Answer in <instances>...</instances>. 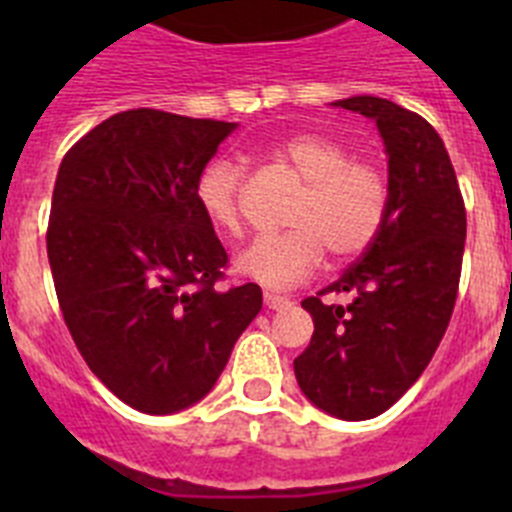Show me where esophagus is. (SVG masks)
Instances as JSON below:
<instances>
[{"mask_svg":"<svg viewBox=\"0 0 512 512\" xmlns=\"http://www.w3.org/2000/svg\"><path fill=\"white\" fill-rule=\"evenodd\" d=\"M264 305L269 310H279V307L289 305V300L284 295H274V292H264Z\"/></svg>","mask_w":512,"mask_h":512,"instance_id":"1","label":"esophagus"}]
</instances>
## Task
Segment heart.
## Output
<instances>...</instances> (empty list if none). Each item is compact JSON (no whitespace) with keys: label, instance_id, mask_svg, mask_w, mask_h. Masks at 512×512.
<instances>
[{"label":"heart","instance_id":"b5f03b06","mask_svg":"<svg viewBox=\"0 0 512 512\" xmlns=\"http://www.w3.org/2000/svg\"><path fill=\"white\" fill-rule=\"evenodd\" d=\"M271 156L300 176L287 223L289 230L261 235L238 256L243 277L269 289H287L312 277L325 248L338 261H351L377 243L390 215V176L372 158H356L346 140L328 133H292ZM197 205L217 230L243 228V171L215 158L197 176Z\"/></svg>","mask_w":512,"mask_h":512}]
</instances>
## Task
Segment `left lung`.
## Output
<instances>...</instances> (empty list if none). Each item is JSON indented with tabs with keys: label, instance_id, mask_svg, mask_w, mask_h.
<instances>
[{
	"label": "left lung",
	"instance_id": "left-lung-1",
	"mask_svg": "<svg viewBox=\"0 0 512 512\" xmlns=\"http://www.w3.org/2000/svg\"><path fill=\"white\" fill-rule=\"evenodd\" d=\"M336 104L377 120L390 156V215L377 243L338 282L302 300L315 333L295 359V377L325 413L369 420L413 387L449 328L467 210L431 122L366 94ZM346 291L348 306L322 300Z\"/></svg>",
	"mask_w": 512,
	"mask_h": 512
}]
</instances>
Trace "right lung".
<instances>
[{
    "instance_id": "1",
    "label": "right lung",
    "mask_w": 512,
    "mask_h": 512,
    "mask_svg": "<svg viewBox=\"0 0 512 512\" xmlns=\"http://www.w3.org/2000/svg\"><path fill=\"white\" fill-rule=\"evenodd\" d=\"M233 128L138 107L58 169L45 243L63 320L94 377L140 413L202 400L261 310L259 284L217 287L228 253L194 197Z\"/></svg>"
}]
</instances>
